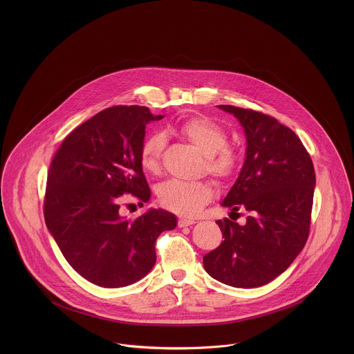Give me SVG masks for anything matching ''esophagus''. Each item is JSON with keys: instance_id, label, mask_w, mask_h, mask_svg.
I'll return each mask as SVG.
<instances>
[{"instance_id": "esophagus-1", "label": "esophagus", "mask_w": 354, "mask_h": 354, "mask_svg": "<svg viewBox=\"0 0 354 354\" xmlns=\"http://www.w3.org/2000/svg\"><path fill=\"white\" fill-rule=\"evenodd\" d=\"M196 221L194 219H180L178 221V225L182 228V227H188V225H192L195 224Z\"/></svg>"}]
</instances>
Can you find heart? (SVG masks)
Here are the masks:
<instances>
[{
    "mask_svg": "<svg viewBox=\"0 0 354 354\" xmlns=\"http://www.w3.org/2000/svg\"><path fill=\"white\" fill-rule=\"evenodd\" d=\"M179 134L207 158L205 169L218 179L230 178L237 166L235 151L225 146V131L209 119L196 117L179 126ZM165 138L158 133L149 135L140 149V163L147 172L156 174L162 165ZM214 196L212 187L205 182L185 183L169 180L158 189V199L169 211L180 216H195Z\"/></svg>",
    "mask_w": 354,
    "mask_h": 354,
    "instance_id": "heart-1",
    "label": "heart"
}]
</instances>
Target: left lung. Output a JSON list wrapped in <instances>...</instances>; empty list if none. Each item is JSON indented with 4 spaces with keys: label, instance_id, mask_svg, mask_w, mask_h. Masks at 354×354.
Segmentation results:
<instances>
[{
    "label": "left lung",
    "instance_id": "obj_1",
    "mask_svg": "<svg viewBox=\"0 0 354 354\" xmlns=\"http://www.w3.org/2000/svg\"><path fill=\"white\" fill-rule=\"evenodd\" d=\"M245 134V160L221 202L244 224L218 220L224 240L203 257L207 273L235 288L266 286L303 251L309 235L316 175L309 153L290 129L270 115L220 104ZM239 215V214H237Z\"/></svg>",
    "mask_w": 354,
    "mask_h": 354
}]
</instances>
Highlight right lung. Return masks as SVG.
<instances>
[{
  "label": "right lung",
  "mask_w": 354,
  "mask_h": 354,
  "mask_svg": "<svg viewBox=\"0 0 354 354\" xmlns=\"http://www.w3.org/2000/svg\"><path fill=\"white\" fill-rule=\"evenodd\" d=\"M145 106H114L65 138L48 174L45 221L73 270L103 288L131 286L156 261L155 241L176 227V216L150 208L135 220L119 214V196L149 202L151 191L140 163Z\"/></svg>",
  "instance_id": "obj_1"
}]
</instances>
